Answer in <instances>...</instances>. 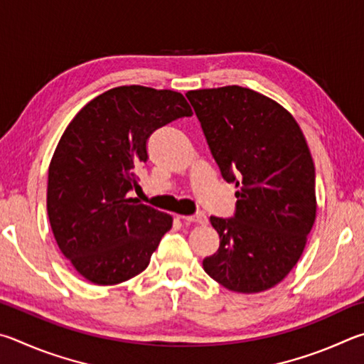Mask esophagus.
<instances>
[{
	"label": "esophagus",
	"instance_id": "esophagus-1",
	"mask_svg": "<svg viewBox=\"0 0 364 364\" xmlns=\"http://www.w3.org/2000/svg\"><path fill=\"white\" fill-rule=\"evenodd\" d=\"M182 220L186 222H195V224H206L208 218L203 213H196L193 215H181Z\"/></svg>",
	"mask_w": 364,
	"mask_h": 364
}]
</instances>
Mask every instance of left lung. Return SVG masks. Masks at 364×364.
Segmentation results:
<instances>
[{
    "label": "left lung",
    "instance_id": "left-lung-1",
    "mask_svg": "<svg viewBox=\"0 0 364 364\" xmlns=\"http://www.w3.org/2000/svg\"><path fill=\"white\" fill-rule=\"evenodd\" d=\"M224 181L240 192L232 218L211 215L220 237L203 269L224 288H273L301 259L316 215L315 166L296 119L241 86L188 91Z\"/></svg>",
    "mask_w": 364,
    "mask_h": 364
}]
</instances>
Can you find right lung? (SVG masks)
<instances>
[{
	"label": "right lung",
	"mask_w": 364,
	"mask_h": 364,
	"mask_svg": "<svg viewBox=\"0 0 364 364\" xmlns=\"http://www.w3.org/2000/svg\"><path fill=\"white\" fill-rule=\"evenodd\" d=\"M192 114L181 92L132 85L97 95L67 126L49 164L48 215L62 254L87 282L118 284L150 264L172 218L127 193L151 134Z\"/></svg>",
	"instance_id": "right-lung-1"
}]
</instances>
